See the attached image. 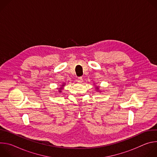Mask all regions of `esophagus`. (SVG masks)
I'll list each match as a JSON object with an SVG mask.
<instances>
[{
  "instance_id": "esophagus-1",
  "label": "esophagus",
  "mask_w": 157,
  "mask_h": 157,
  "mask_svg": "<svg viewBox=\"0 0 157 157\" xmlns=\"http://www.w3.org/2000/svg\"><path fill=\"white\" fill-rule=\"evenodd\" d=\"M78 82L79 83H82V82H83L82 78V77H79V78H78Z\"/></svg>"
}]
</instances>
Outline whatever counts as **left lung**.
<instances>
[{
  "label": "left lung",
  "instance_id": "1",
  "mask_svg": "<svg viewBox=\"0 0 157 157\" xmlns=\"http://www.w3.org/2000/svg\"><path fill=\"white\" fill-rule=\"evenodd\" d=\"M96 90H97V91H99V92H101V91H99V87H98V86H97V87H96Z\"/></svg>",
  "mask_w": 157,
  "mask_h": 157
}]
</instances>
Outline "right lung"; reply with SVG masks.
Here are the masks:
<instances>
[{
  "instance_id": "right-lung-1",
  "label": "right lung",
  "mask_w": 157,
  "mask_h": 157,
  "mask_svg": "<svg viewBox=\"0 0 157 157\" xmlns=\"http://www.w3.org/2000/svg\"><path fill=\"white\" fill-rule=\"evenodd\" d=\"M64 86H65V83H64V82L63 84H62L60 86L61 87L58 89V92H59V93H61L62 92V91L63 90V87H64Z\"/></svg>"
}]
</instances>
